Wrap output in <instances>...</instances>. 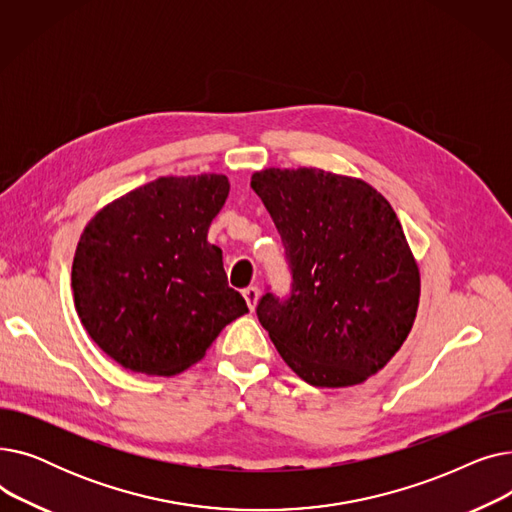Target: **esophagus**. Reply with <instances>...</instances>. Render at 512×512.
<instances>
[{
	"instance_id": "esophagus-1",
	"label": "esophagus",
	"mask_w": 512,
	"mask_h": 512,
	"mask_svg": "<svg viewBox=\"0 0 512 512\" xmlns=\"http://www.w3.org/2000/svg\"><path fill=\"white\" fill-rule=\"evenodd\" d=\"M242 297H245V301H247L249 309H251V311H255V305H257V301H259V288H257V286H249V288H245V290H242Z\"/></svg>"
}]
</instances>
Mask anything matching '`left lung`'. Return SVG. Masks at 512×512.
<instances>
[{
  "label": "left lung",
  "mask_w": 512,
  "mask_h": 512,
  "mask_svg": "<svg viewBox=\"0 0 512 512\" xmlns=\"http://www.w3.org/2000/svg\"><path fill=\"white\" fill-rule=\"evenodd\" d=\"M251 186L290 274L286 294L267 286L259 324L307 384L365 382L407 340L419 305V267L394 209L367 182L315 168L255 172Z\"/></svg>",
  "instance_id": "obj_1"
}]
</instances>
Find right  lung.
<instances>
[{
	"instance_id": "add662e5",
	"label": "right lung",
	"mask_w": 512,
	"mask_h": 512,
	"mask_svg": "<svg viewBox=\"0 0 512 512\" xmlns=\"http://www.w3.org/2000/svg\"><path fill=\"white\" fill-rule=\"evenodd\" d=\"M230 191L222 174L157 178L103 207L72 263L85 330L124 369L176 375L245 315L207 230Z\"/></svg>"
}]
</instances>
